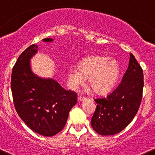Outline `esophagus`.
I'll return each mask as SVG.
<instances>
[{"label":"esophagus","instance_id":"obj_1","mask_svg":"<svg viewBox=\"0 0 155 155\" xmlns=\"http://www.w3.org/2000/svg\"><path fill=\"white\" fill-rule=\"evenodd\" d=\"M85 97H78V101H83L84 100H85Z\"/></svg>","mask_w":155,"mask_h":155}]
</instances>
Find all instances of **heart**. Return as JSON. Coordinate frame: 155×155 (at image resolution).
Wrapping results in <instances>:
<instances>
[{
  "label": "heart",
  "instance_id": "heart-1",
  "mask_svg": "<svg viewBox=\"0 0 155 155\" xmlns=\"http://www.w3.org/2000/svg\"><path fill=\"white\" fill-rule=\"evenodd\" d=\"M120 68L115 59L103 56H91L82 60L76 67H71L67 73V83L71 89H77L85 84L97 94L110 91L119 79Z\"/></svg>",
  "mask_w": 155,
  "mask_h": 155
}]
</instances>
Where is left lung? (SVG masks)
<instances>
[{
    "instance_id": "left-lung-1",
    "label": "left lung",
    "mask_w": 155,
    "mask_h": 155,
    "mask_svg": "<svg viewBox=\"0 0 155 155\" xmlns=\"http://www.w3.org/2000/svg\"><path fill=\"white\" fill-rule=\"evenodd\" d=\"M128 69L121 83L104 97L94 99L97 103L91 124L102 136L119 133L133 120L139 110L142 97L143 71L132 54Z\"/></svg>"
}]
</instances>
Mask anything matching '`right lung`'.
Returning <instances> with one entry per match:
<instances>
[{
	"label": "right lung",
	"instance_id": "right-lung-1",
	"mask_svg": "<svg viewBox=\"0 0 155 155\" xmlns=\"http://www.w3.org/2000/svg\"><path fill=\"white\" fill-rule=\"evenodd\" d=\"M42 41L52 42L54 39L47 38ZM38 48L31 45L18 58L12 71V94L22 120L38 134L53 136L64 129L77 96L52 78L41 77L32 71L30 61Z\"/></svg>",
	"mask_w": 155,
	"mask_h": 155
}]
</instances>
